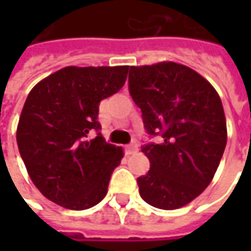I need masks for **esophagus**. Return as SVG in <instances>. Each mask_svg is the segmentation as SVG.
Listing matches in <instances>:
<instances>
[{
	"label": "esophagus",
	"instance_id": "34e87169",
	"mask_svg": "<svg viewBox=\"0 0 251 251\" xmlns=\"http://www.w3.org/2000/svg\"><path fill=\"white\" fill-rule=\"evenodd\" d=\"M126 152H127V155H132V153L138 152V145L135 142H132V144L126 147Z\"/></svg>",
	"mask_w": 251,
	"mask_h": 251
}]
</instances>
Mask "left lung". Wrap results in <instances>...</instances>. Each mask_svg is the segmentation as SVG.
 I'll use <instances>...</instances> for the list:
<instances>
[{
	"mask_svg": "<svg viewBox=\"0 0 251 251\" xmlns=\"http://www.w3.org/2000/svg\"><path fill=\"white\" fill-rule=\"evenodd\" d=\"M128 88L151 135L142 152L151 169L138 177L140 196L159 209H177L197 198L215 176L226 147L224 106L215 88L183 64L131 65Z\"/></svg>",
	"mask_w": 251,
	"mask_h": 251,
	"instance_id": "1",
	"label": "left lung"
}]
</instances>
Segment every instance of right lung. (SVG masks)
Segmentation results:
<instances>
[{"label": "right lung", "instance_id": "1", "mask_svg": "<svg viewBox=\"0 0 251 251\" xmlns=\"http://www.w3.org/2000/svg\"><path fill=\"white\" fill-rule=\"evenodd\" d=\"M128 67H65L36 83L27 95L16 128V142L27 175L44 197L82 211L107 194L121 147L100 134L99 103L117 93Z\"/></svg>", "mask_w": 251, "mask_h": 251}]
</instances>
